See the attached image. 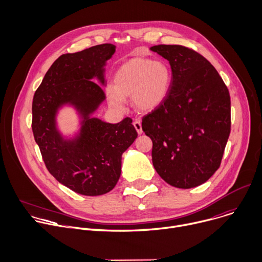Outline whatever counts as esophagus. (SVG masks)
Instances as JSON below:
<instances>
[{"label":"esophagus","mask_w":262,"mask_h":262,"mask_svg":"<svg viewBox=\"0 0 262 262\" xmlns=\"http://www.w3.org/2000/svg\"><path fill=\"white\" fill-rule=\"evenodd\" d=\"M133 126H134L135 130L138 131V133H139V134H142V133H143V130H142V123H141V121H140L139 119H135V120L133 121Z\"/></svg>","instance_id":"esophagus-1"}]
</instances>
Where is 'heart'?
<instances>
[{"label":"heart","instance_id":"obj_1","mask_svg":"<svg viewBox=\"0 0 262 262\" xmlns=\"http://www.w3.org/2000/svg\"><path fill=\"white\" fill-rule=\"evenodd\" d=\"M171 85V71L162 60L134 58L122 65L114 77V86L107 89L111 105L121 110L126 97H132L134 106L145 112L164 102Z\"/></svg>","mask_w":262,"mask_h":262}]
</instances>
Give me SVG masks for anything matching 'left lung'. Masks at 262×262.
I'll use <instances>...</instances> for the list:
<instances>
[{
    "instance_id": "8db88e82",
    "label": "left lung",
    "mask_w": 262,
    "mask_h": 262,
    "mask_svg": "<svg viewBox=\"0 0 262 262\" xmlns=\"http://www.w3.org/2000/svg\"><path fill=\"white\" fill-rule=\"evenodd\" d=\"M150 50L171 68L164 102L142 119L152 141V163L168 184L195 188L221 165L231 127L229 92L216 69L194 50L179 45Z\"/></svg>"
}]
</instances>
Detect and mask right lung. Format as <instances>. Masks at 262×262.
I'll return each mask as SVG.
<instances>
[{
	"instance_id": "right-lung-1",
	"label": "right lung",
	"mask_w": 262,
	"mask_h": 262,
	"mask_svg": "<svg viewBox=\"0 0 262 262\" xmlns=\"http://www.w3.org/2000/svg\"><path fill=\"white\" fill-rule=\"evenodd\" d=\"M115 46L103 43L60 55L35 92L32 105L34 139L49 172L73 192L98 196L114 189L121 172V156L138 138L132 119L107 123L90 115L104 99V66ZM72 104L83 117L80 135L64 140L56 129L57 110Z\"/></svg>"
}]
</instances>
